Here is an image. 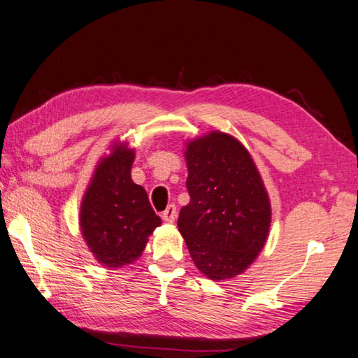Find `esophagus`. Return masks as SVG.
Masks as SVG:
<instances>
[{
    "label": "esophagus",
    "mask_w": 358,
    "mask_h": 358,
    "mask_svg": "<svg viewBox=\"0 0 358 358\" xmlns=\"http://www.w3.org/2000/svg\"><path fill=\"white\" fill-rule=\"evenodd\" d=\"M163 220L167 223H173L175 219H177V206L175 205H169L166 208V211L163 213Z\"/></svg>",
    "instance_id": "34e87169"
}]
</instances>
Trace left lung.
Masks as SVG:
<instances>
[{"label":"left lung","mask_w":358,"mask_h":358,"mask_svg":"<svg viewBox=\"0 0 358 358\" xmlns=\"http://www.w3.org/2000/svg\"><path fill=\"white\" fill-rule=\"evenodd\" d=\"M189 203L178 231L192 261L213 281L247 270L267 242L271 205L245 145L219 130L186 143Z\"/></svg>","instance_id":"1"}]
</instances>
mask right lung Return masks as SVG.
Masks as SVG:
<instances>
[{"label": "right lung", "mask_w": 358, "mask_h": 358, "mask_svg": "<svg viewBox=\"0 0 358 358\" xmlns=\"http://www.w3.org/2000/svg\"><path fill=\"white\" fill-rule=\"evenodd\" d=\"M135 149L116 141L93 172L80 203L79 225L87 247L102 267L119 268L143 255L161 219L143 186L133 183Z\"/></svg>", "instance_id": "add662e5"}]
</instances>
